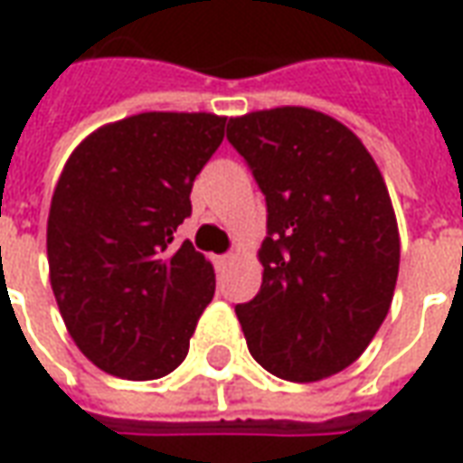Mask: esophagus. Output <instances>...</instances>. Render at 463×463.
Here are the masks:
<instances>
[{
    "label": "esophagus",
    "instance_id": "1",
    "mask_svg": "<svg viewBox=\"0 0 463 463\" xmlns=\"http://www.w3.org/2000/svg\"><path fill=\"white\" fill-rule=\"evenodd\" d=\"M232 260V255L228 253V255H215V268H225V265L231 263Z\"/></svg>",
    "mask_w": 463,
    "mask_h": 463
}]
</instances>
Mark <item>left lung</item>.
<instances>
[{"label":"left lung","instance_id":"8db88e82","mask_svg":"<svg viewBox=\"0 0 463 463\" xmlns=\"http://www.w3.org/2000/svg\"><path fill=\"white\" fill-rule=\"evenodd\" d=\"M268 208L263 283L235 313L253 358L308 383L351 366L386 318L399 278V225L364 142L308 108L228 119Z\"/></svg>","mask_w":463,"mask_h":463}]
</instances>
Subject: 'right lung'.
<instances>
[{
    "mask_svg": "<svg viewBox=\"0 0 463 463\" xmlns=\"http://www.w3.org/2000/svg\"><path fill=\"white\" fill-rule=\"evenodd\" d=\"M222 137L225 118L210 112H142L92 132L64 165L50 283L72 341L105 373L153 381L185 361L215 273L175 231Z\"/></svg>",
    "mask_w": 463,
    "mask_h": 463,
    "instance_id": "right-lung-1",
    "label": "right lung"
}]
</instances>
